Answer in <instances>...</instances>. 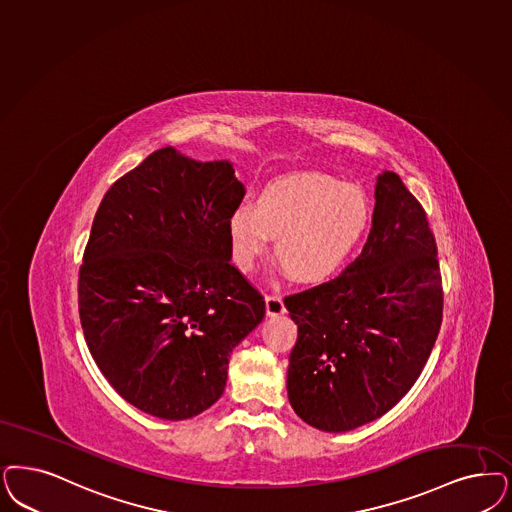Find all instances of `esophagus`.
<instances>
[{
	"instance_id": "1",
	"label": "esophagus",
	"mask_w": 512,
	"mask_h": 512,
	"mask_svg": "<svg viewBox=\"0 0 512 512\" xmlns=\"http://www.w3.org/2000/svg\"><path fill=\"white\" fill-rule=\"evenodd\" d=\"M265 304L266 316L278 318V316L285 314V306H283L282 297H278V295H266Z\"/></svg>"
}]
</instances>
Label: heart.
I'll use <instances>...</instances> for the list:
<instances>
[{
	"instance_id": "b5f03b06",
	"label": "heart",
	"mask_w": 512,
	"mask_h": 512,
	"mask_svg": "<svg viewBox=\"0 0 512 512\" xmlns=\"http://www.w3.org/2000/svg\"><path fill=\"white\" fill-rule=\"evenodd\" d=\"M371 219L367 194L319 172H297L268 183L229 217L232 259L251 270L276 238V257L297 282L331 276L350 257Z\"/></svg>"
}]
</instances>
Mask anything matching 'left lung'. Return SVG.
Returning a JSON list of instances; mask_svg holds the SVG:
<instances>
[{
  "mask_svg": "<svg viewBox=\"0 0 512 512\" xmlns=\"http://www.w3.org/2000/svg\"><path fill=\"white\" fill-rule=\"evenodd\" d=\"M371 234L338 278L285 297L299 327L287 395L300 420L344 433L384 416L418 380L442 321L437 244L395 172L374 187Z\"/></svg>",
  "mask_w": 512,
  "mask_h": 512,
  "instance_id": "8db88e82",
  "label": "left lung"
}]
</instances>
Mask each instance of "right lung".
Returning <instances> with one entry per match:
<instances>
[{"label": "right lung", "mask_w": 512, "mask_h": 512, "mask_svg": "<svg viewBox=\"0 0 512 512\" xmlns=\"http://www.w3.org/2000/svg\"><path fill=\"white\" fill-rule=\"evenodd\" d=\"M246 194L230 160L151 153L107 191L79 270V318L115 391L160 420L223 395L232 350L265 300L230 265L229 217Z\"/></svg>", "instance_id": "obj_1"}]
</instances>
